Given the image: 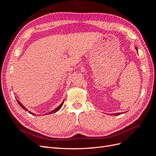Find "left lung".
I'll return each mask as SVG.
<instances>
[{
  "label": "left lung",
  "instance_id": "left-lung-1",
  "mask_svg": "<svg viewBox=\"0 0 156 156\" xmlns=\"http://www.w3.org/2000/svg\"><path fill=\"white\" fill-rule=\"evenodd\" d=\"M135 49L136 50V52H137V53H138V49H137V48H136V47H135ZM122 113H123V112H119V113H114V114H111V115H112V116H117V115H121L122 114Z\"/></svg>",
  "mask_w": 156,
  "mask_h": 156
}]
</instances>
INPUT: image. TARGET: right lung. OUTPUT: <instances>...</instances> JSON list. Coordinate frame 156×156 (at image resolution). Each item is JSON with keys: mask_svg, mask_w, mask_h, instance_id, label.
<instances>
[{"mask_svg": "<svg viewBox=\"0 0 156 156\" xmlns=\"http://www.w3.org/2000/svg\"><path fill=\"white\" fill-rule=\"evenodd\" d=\"M16 100H17V99H16ZM17 103H18V104H19V105H20V106L21 107V108H23V109H24L25 111H28V110H27V108H25V107H24V105H23L22 104V103H21V102H20V101H19V100H17ZM64 100L63 102H62V103H61V104H60V105H59L58 107H56V108H55V109H54V110H53V111H51V112H48V115H50V114H53V113H55V112H57V111H58V110L60 109V108L61 107H62V106L63 105V103H64ZM29 113H30V114H31V115H36V114H34V113H33V112H30V111H29ZM45 115H46V114H45Z\"/></svg>", "mask_w": 156, "mask_h": 156, "instance_id": "right-lung-1", "label": "right lung"}]
</instances>
